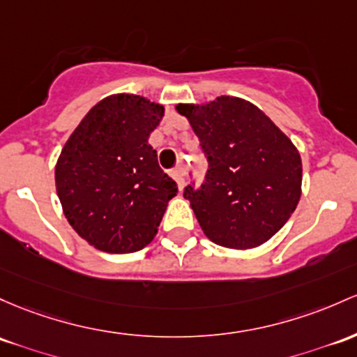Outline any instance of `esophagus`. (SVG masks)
Instances as JSON below:
<instances>
[{
  "instance_id": "obj_1",
  "label": "esophagus",
  "mask_w": 357,
  "mask_h": 357,
  "mask_svg": "<svg viewBox=\"0 0 357 357\" xmlns=\"http://www.w3.org/2000/svg\"><path fill=\"white\" fill-rule=\"evenodd\" d=\"M169 174H171V178L176 179V183H178L179 190H183V186H185V174H186L185 167H183V166L174 167V169H171Z\"/></svg>"
}]
</instances>
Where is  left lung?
Instances as JSON below:
<instances>
[{"label":"left lung","mask_w":357,"mask_h":357,"mask_svg":"<svg viewBox=\"0 0 357 357\" xmlns=\"http://www.w3.org/2000/svg\"><path fill=\"white\" fill-rule=\"evenodd\" d=\"M208 160L205 183L190 199L203 234L229 249H252L271 238L301 197L298 149L256 105L218 96L205 105H176Z\"/></svg>","instance_id":"1"}]
</instances>
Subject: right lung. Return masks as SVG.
Listing matches in <instances>:
<instances>
[{
  "label": "right lung",
  "instance_id": "right-lung-1",
  "mask_svg": "<svg viewBox=\"0 0 357 357\" xmlns=\"http://www.w3.org/2000/svg\"><path fill=\"white\" fill-rule=\"evenodd\" d=\"M162 116V105L144 96H107L62 147L56 164L62 211L98 250L128 254L146 248L178 193L149 144Z\"/></svg>",
  "mask_w": 357,
  "mask_h": 357
}]
</instances>
